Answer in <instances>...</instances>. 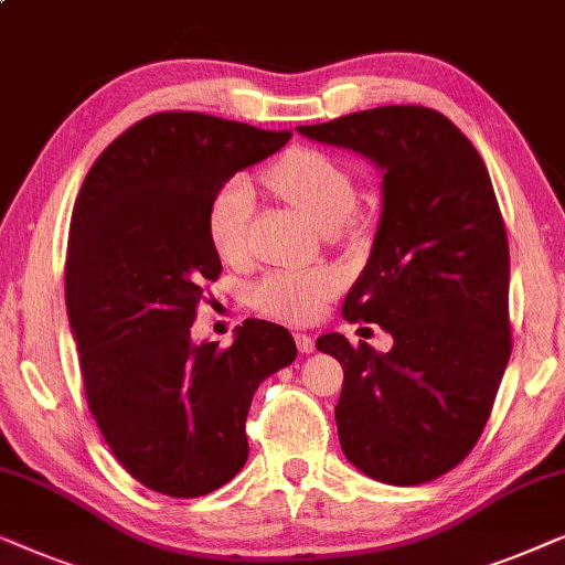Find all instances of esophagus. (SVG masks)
<instances>
[{
	"mask_svg": "<svg viewBox=\"0 0 565 565\" xmlns=\"http://www.w3.org/2000/svg\"><path fill=\"white\" fill-rule=\"evenodd\" d=\"M294 340H297L299 353H312L315 351V338L307 335V332H297V335H294Z\"/></svg>",
	"mask_w": 565,
	"mask_h": 565,
	"instance_id": "obj_1",
	"label": "esophagus"
}]
</instances>
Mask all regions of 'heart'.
<instances>
[{
  "label": "heart",
  "instance_id": "heart-1",
  "mask_svg": "<svg viewBox=\"0 0 565 565\" xmlns=\"http://www.w3.org/2000/svg\"><path fill=\"white\" fill-rule=\"evenodd\" d=\"M266 184L324 233L343 225L355 206V181L351 171L315 148H294L281 156L266 169ZM250 210L253 189L241 173L222 181L206 204V241L225 264H235L243 256ZM338 284V274L328 268L274 271L253 286L250 305L276 320L307 322L320 312L322 301L335 294Z\"/></svg>",
  "mask_w": 565,
  "mask_h": 565
}]
</instances>
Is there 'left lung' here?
Listing matches in <instances>:
<instances>
[{
  "label": "left lung",
  "mask_w": 565,
  "mask_h": 565,
  "mask_svg": "<svg viewBox=\"0 0 565 565\" xmlns=\"http://www.w3.org/2000/svg\"><path fill=\"white\" fill-rule=\"evenodd\" d=\"M297 130L384 169L379 233L343 317L381 324L394 345L381 355L340 332L317 338L345 373L340 445L376 481H433L481 438L512 353L510 245L489 171L430 107L388 105Z\"/></svg>",
  "instance_id": "obj_1"
}]
</instances>
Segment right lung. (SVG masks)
Returning a JSON list of instances; mask_svg holds the SVG:
<instances>
[{
  "label": "right lung",
  "instance_id": "1",
  "mask_svg": "<svg viewBox=\"0 0 565 565\" xmlns=\"http://www.w3.org/2000/svg\"><path fill=\"white\" fill-rule=\"evenodd\" d=\"M289 138L158 113L102 150L76 196L66 309L86 404L120 466L158 494L204 497L233 479L248 460L253 394L297 359L289 330L266 320H245L230 348L189 338L222 271L206 204Z\"/></svg>",
  "mask_w": 565,
  "mask_h": 565
}]
</instances>
